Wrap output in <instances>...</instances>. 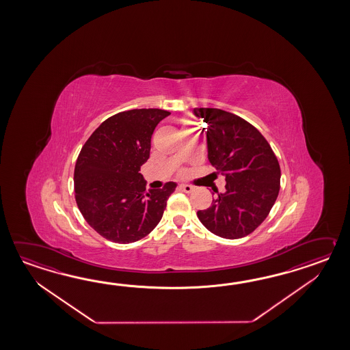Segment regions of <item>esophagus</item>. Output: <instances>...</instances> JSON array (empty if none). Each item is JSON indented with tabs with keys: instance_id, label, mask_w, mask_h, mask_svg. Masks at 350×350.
Masks as SVG:
<instances>
[{
	"instance_id": "esophagus-1",
	"label": "esophagus",
	"mask_w": 350,
	"mask_h": 350,
	"mask_svg": "<svg viewBox=\"0 0 350 350\" xmlns=\"http://www.w3.org/2000/svg\"><path fill=\"white\" fill-rule=\"evenodd\" d=\"M180 187V190H183L184 193H193V187L191 185H186V184H181V185L178 186Z\"/></svg>"
}]
</instances>
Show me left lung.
Wrapping results in <instances>:
<instances>
[{
  "label": "left lung",
  "instance_id": "1",
  "mask_svg": "<svg viewBox=\"0 0 350 350\" xmlns=\"http://www.w3.org/2000/svg\"><path fill=\"white\" fill-rule=\"evenodd\" d=\"M206 122L208 159L225 176V193H217L210 208L199 210L202 225L225 239L249 235L260 225L280 190V166L258 129L231 112L196 107Z\"/></svg>",
  "mask_w": 350,
  "mask_h": 350
}]
</instances>
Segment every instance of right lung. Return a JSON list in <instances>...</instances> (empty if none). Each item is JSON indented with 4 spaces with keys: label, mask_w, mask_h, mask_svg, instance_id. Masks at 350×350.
<instances>
[{
    "label": "right lung",
    "mask_w": 350,
    "mask_h": 350,
    "mask_svg": "<svg viewBox=\"0 0 350 350\" xmlns=\"http://www.w3.org/2000/svg\"><path fill=\"white\" fill-rule=\"evenodd\" d=\"M170 112L135 109L105 120L85 142L75 165V198L90 226L105 239L129 244L155 229L175 183L146 191L140 167L151 136Z\"/></svg>",
    "instance_id": "1"
}]
</instances>
